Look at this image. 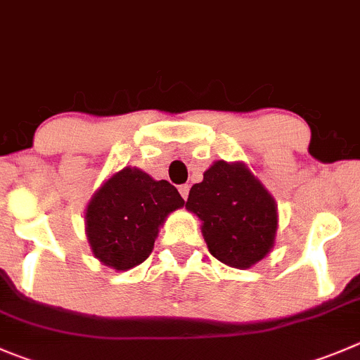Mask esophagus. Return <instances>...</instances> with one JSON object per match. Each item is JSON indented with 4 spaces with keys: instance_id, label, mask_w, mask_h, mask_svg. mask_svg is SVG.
Returning <instances> with one entry per match:
<instances>
[{
    "instance_id": "esophagus-1",
    "label": "esophagus",
    "mask_w": 360,
    "mask_h": 360,
    "mask_svg": "<svg viewBox=\"0 0 360 360\" xmlns=\"http://www.w3.org/2000/svg\"><path fill=\"white\" fill-rule=\"evenodd\" d=\"M178 191H180V194H182L184 200H187L189 198V191H191V186L189 184H184V186L178 187Z\"/></svg>"
}]
</instances>
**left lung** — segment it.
Segmentation results:
<instances>
[{
  "label": "left lung",
  "instance_id": "1",
  "mask_svg": "<svg viewBox=\"0 0 360 360\" xmlns=\"http://www.w3.org/2000/svg\"><path fill=\"white\" fill-rule=\"evenodd\" d=\"M186 208L200 217L210 255L226 265L249 269L274 248L277 205L245 164H212L191 187Z\"/></svg>",
  "mask_w": 360,
  "mask_h": 360
}]
</instances>
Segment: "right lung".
I'll return each mask as SVG.
<instances>
[{
  "label": "right lung",
  "mask_w": 360,
  "mask_h": 360,
  "mask_svg": "<svg viewBox=\"0 0 360 360\" xmlns=\"http://www.w3.org/2000/svg\"><path fill=\"white\" fill-rule=\"evenodd\" d=\"M186 201L166 180L123 167L102 184L86 207V237L104 265L129 270L150 256L164 219Z\"/></svg>",
  "instance_id": "right-lung-1"
}]
</instances>
